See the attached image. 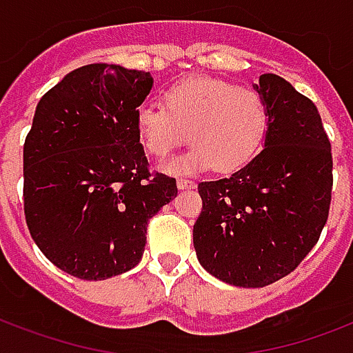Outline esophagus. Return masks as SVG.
<instances>
[{"mask_svg": "<svg viewBox=\"0 0 353 353\" xmlns=\"http://www.w3.org/2000/svg\"><path fill=\"white\" fill-rule=\"evenodd\" d=\"M196 185L194 181H189V179H177V189L179 190H187V189H194Z\"/></svg>", "mask_w": 353, "mask_h": 353, "instance_id": "esophagus-1", "label": "esophagus"}]
</instances>
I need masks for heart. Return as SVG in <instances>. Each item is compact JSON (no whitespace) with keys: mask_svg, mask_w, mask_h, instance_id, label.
Returning a JSON list of instances; mask_svg holds the SVG:
<instances>
[{"mask_svg":"<svg viewBox=\"0 0 353 353\" xmlns=\"http://www.w3.org/2000/svg\"><path fill=\"white\" fill-rule=\"evenodd\" d=\"M164 106L142 104L134 129L143 150L163 161L189 140L194 145L164 170L190 176L210 166L232 172L256 153L268 130V104L258 90L210 77H190L163 93Z\"/></svg>","mask_w":353,"mask_h":353,"instance_id":"1","label":"heart"}]
</instances>
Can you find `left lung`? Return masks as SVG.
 I'll use <instances>...</instances> for the list:
<instances>
[{
    "label": "left lung",
    "mask_w": 353,
    "mask_h": 353,
    "mask_svg": "<svg viewBox=\"0 0 353 353\" xmlns=\"http://www.w3.org/2000/svg\"><path fill=\"white\" fill-rule=\"evenodd\" d=\"M268 104L263 150L230 177L202 181L198 262L223 283L262 288L296 270L330 215L331 143L314 103L284 78L254 83Z\"/></svg>",
    "instance_id": "left-lung-1"
}]
</instances>
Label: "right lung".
<instances>
[{
  "mask_svg": "<svg viewBox=\"0 0 353 353\" xmlns=\"http://www.w3.org/2000/svg\"><path fill=\"white\" fill-rule=\"evenodd\" d=\"M150 72L91 63L39 101L23 143V213L54 265L104 281L142 260L148 221L177 196L174 177L148 170L134 112Z\"/></svg>",
  "mask_w": 353,
  "mask_h": 353,
  "instance_id": "add662e5",
  "label": "right lung"
}]
</instances>
